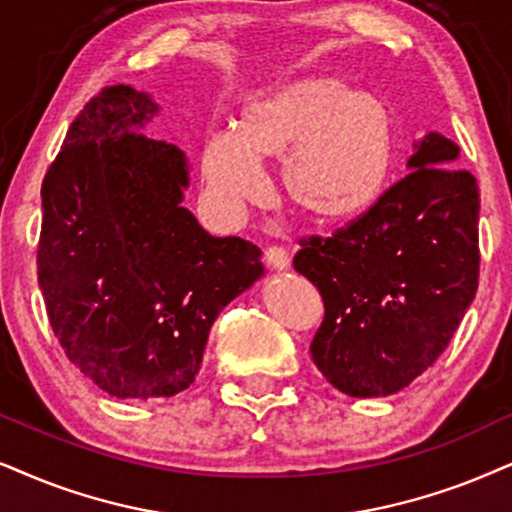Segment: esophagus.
Masks as SVG:
<instances>
[{
  "mask_svg": "<svg viewBox=\"0 0 512 512\" xmlns=\"http://www.w3.org/2000/svg\"><path fill=\"white\" fill-rule=\"evenodd\" d=\"M264 262H267L269 269L274 271H283L290 267V257L288 252L281 248V245H271V248L264 250Z\"/></svg>",
  "mask_w": 512,
  "mask_h": 512,
  "instance_id": "34e87169",
  "label": "esophagus"
}]
</instances>
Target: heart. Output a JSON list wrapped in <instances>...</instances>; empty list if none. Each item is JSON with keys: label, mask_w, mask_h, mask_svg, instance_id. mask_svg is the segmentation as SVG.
I'll return each instance as SVG.
<instances>
[{"label": "heart", "mask_w": 512, "mask_h": 512, "mask_svg": "<svg viewBox=\"0 0 512 512\" xmlns=\"http://www.w3.org/2000/svg\"><path fill=\"white\" fill-rule=\"evenodd\" d=\"M397 155V127L380 96L340 77L312 75L283 84L245 106L236 139L215 137L203 174L229 208L262 203V163L281 165L295 212L314 224H347L378 203Z\"/></svg>", "instance_id": "obj_1"}]
</instances>
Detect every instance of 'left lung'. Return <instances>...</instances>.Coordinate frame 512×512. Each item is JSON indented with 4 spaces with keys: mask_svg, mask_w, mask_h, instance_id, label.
Instances as JSON below:
<instances>
[{
    "mask_svg": "<svg viewBox=\"0 0 512 512\" xmlns=\"http://www.w3.org/2000/svg\"><path fill=\"white\" fill-rule=\"evenodd\" d=\"M458 146L425 134L409 174L331 238H302L295 269L319 288L312 359L349 397L411 385L454 338L480 278V186Z\"/></svg>",
    "mask_w": 512,
    "mask_h": 512,
    "instance_id": "1",
    "label": "left lung"
}]
</instances>
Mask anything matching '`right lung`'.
<instances>
[{"label": "right lung", "instance_id": "obj_1", "mask_svg": "<svg viewBox=\"0 0 512 512\" xmlns=\"http://www.w3.org/2000/svg\"><path fill=\"white\" fill-rule=\"evenodd\" d=\"M158 106L103 87L42 181L37 278L66 357L118 399L174 397L219 312L264 274L262 250L210 236L181 205L189 165L139 129Z\"/></svg>", "mask_w": 512, "mask_h": 512}]
</instances>
